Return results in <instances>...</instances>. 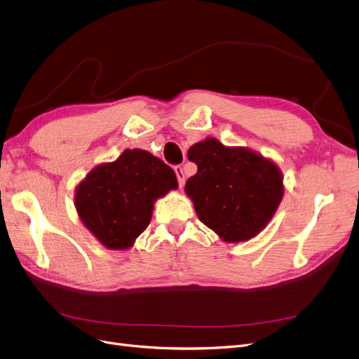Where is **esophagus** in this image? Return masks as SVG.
Masks as SVG:
<instances>
[{
	"label": "esophagus",
	"mask_w": 359,
	"mask_h": 359,
	"mask_svg": "<svg viewBox=\"0 0 359 359\" xmlns=\"http://www.w3.org/2000/svg\"><path fill=\"white\" fill-rule=\"evenodd\" d=\"M175 171H176V176H177L179 187L183 188L184 187V172H183V168L180 165H177V167H175Z\"/></svg>",
	"instance_id": "obj_1"
}]
</instances>
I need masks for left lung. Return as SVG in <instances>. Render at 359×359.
I'll return each instance as SVG.
<instances>
[{
	"mask_svg": "<svg viewBox=\"0 0 359 359\" xmlns=\"http://www.w3.org/2000/svg\"><path fill=\"white\" fill-rule=\"evenodd\" d=\"M188 158L198 171L184 192L198 219L220 240L248 241L266 228L284 195L283 172L272 159L215 137L192 144Z\"/></svg>",
	"mask_w": 359,
	"mask_h": 359,
	"instance_id": "8db88e82",
	"label": "left lung"
}]
</instances>
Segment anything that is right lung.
Wrapping results in <instances>:
<instances>
[{"label": "right lung", "mask_w": 359, "mask_h": 359, "mask_svg": "<svg viewBox=\"0 0 359 359\" xmlns=\"http://www.w3.org/2000/svg\"><path fill=\"white\" fill-rule=\"evenodd\" d=\"M176 172L143 149H126L93 168L75 188L79 220L109 250H128L148 228L154 203L177 189Z\"/></svg>", "instance_id": "add662e5"}]
</instances>
